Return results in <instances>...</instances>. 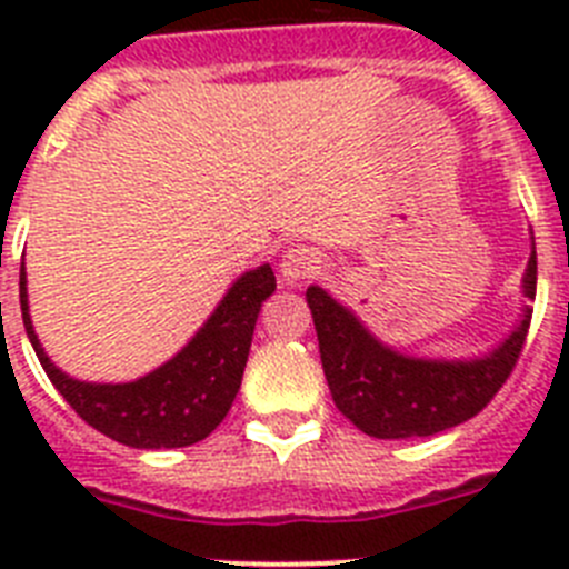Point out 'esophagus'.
<instances>
[{"mask_svg":"<svg viewBox=\"0 0 569 569\" xmlns=\"http://www.w3.org/2000/svg\"><path fill=\"white\" fill-rule=\"evenodd\" d=\"M279 270H281V276H284V281H290V284L310 279V276H316L321 270L319 250L305 248V244L288 248L284 253H281Z\"/></svg>","mask_w":569,"mask_h":569,"instance_id":"1","label":"esophagus"}]
</instances>
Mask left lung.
Segmentation results:
<instances>
[{
	"label": "left lung",
	"mask_w": 569,
	"mask_h": 569,
	"mask_svg": "<svg viewBox=\"0 0 569 569\" xmlns=\"http://www.w3.org/2000/svg\"><path fill=\"white\" fill-rule=\"evenodd\" d=\"M330 396L361 433L373 439L436 436L485 410L499 393L527 339L536 299V241L521 276V313L487 353L461 359L410 356L385 345L353 310L319 284L308 288Z\"/></svg>",
	"instance_id": "obj_1"
}]
</instances>
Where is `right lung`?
<instances>
[{
  "instance_id": "1",
  "label": "right lung",
  "mask_w": 569,
  "mask_h": 569,
  "mask_svg": "<svg viewBox=\"0 0 569 569\" xmlns=\"http://www.w3.org/2000/svg\"><path fill=\"white\" fill-rule=\"evenodd\" d=\"M276 290L270 264L236 276L204 325L150 373L130 381H82L50 361L33 330L28 305V273H19V305L24 333L39 365L90 427L136 450H170L208 439L222 425L241 387L261 301Z\"/></svg>"
}]
</instances>
